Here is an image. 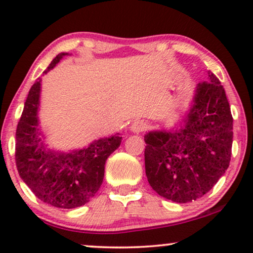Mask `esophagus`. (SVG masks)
<instances>
[{
	"label": "esophagus",
	"instance_id": "34e87169",
	"mask_svg": "<svg viewBox=\"0 0 253 253\" xmlns=\"http://www.w3.org/2000/svg\"><path fill=\"white\" fill-rule=\"evenodd\" d=\"M130 129L132 132L134 133H139V132H143L147 129V123L145 122V121H136V122H133L131 124Z\"/></svg>",
	"mask_w": 253,
	"mask_h": 253
}]
</instances>
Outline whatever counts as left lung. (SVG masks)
Returning <instances> with one entry per match:
<instances>
[{
	"label": "left lung",
	"mask_w": 253,
	"mask_h": 253,
	"mask_svg": "<svg viewBox=\"0 0 253 253\" xmlns=\"http://www.w3.org/2000/svg\"><path fill=\"white\" fill-rule=\"evenodd\" d=\"M145 143V170L155 192L176 203L209 192L229 167L233 146V116L216 76L210 71L197 86L183 127L148 132Z\"/></svg>",
	"instance_id": "left-lung-1"
}]
</instances>
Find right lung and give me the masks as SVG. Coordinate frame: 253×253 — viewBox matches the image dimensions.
<instances>
[{
	"label": "right lung",
	"instance_id": "add662e5",
	"mask_svg": "<svg viewBox=\"0 0 253 253\" xmlns=\"http://www.w3.org/2000/svg\"><path fill=\"white\" fill-rule=\"evenodd\" d=\"M64 55L67 54H58L43 74ZM40 82L38 79L31 87L17 126V170L31 191L43 203L60 209H75L88 203L98 192L105 176L107 158L120 146L122 137L116 133L68 154L44 150L37 129Z\"/></svg>",
	"mask_w": 253,
	"mask_h": 253
}]
</instances>
